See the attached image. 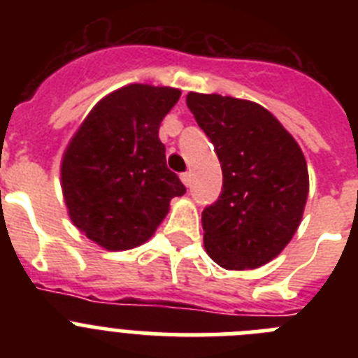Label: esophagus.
I'll use <instances>...</instances> for the list:
<instances>
[{"instance_id": "obj_1", "label": "esophagus", "mask_w": 358, "mask_h": 358, "mask_svg": "<svg viewBox=\"0 0 358 358\" xmlns=\"http://www.w3.org/2000/svg\"><path fill=\"white\" fill-rule=\"evenodd\" d=\"M181 181L185 182L186 186H189V182H192V173H189V172H182L181 173Z\"/></svg>"}]
</instances>
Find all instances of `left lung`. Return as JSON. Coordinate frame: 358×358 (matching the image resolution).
I'll list each match as a JSON object with an SVG mask.
<instances>
[{
	"label": "left lung",
	"mask_w": 358,
	"mask_h": 358,
	"mask_svg": "<svg viewBox=\"0 0 358 358\" xmlns=\"http://www.w3.org/2000/svg\"><path fill=\"white\" fill-rule=\"evenodd\" d=\"M186 103L222 166V192L202 211L206 252L231 271L262 267L301 222L308 195L301 148L255 102L189 93Z\"/></svg>",
	"instance_id": "8db88e82"
}]
</instances>
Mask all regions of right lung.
<instances>
[{
    "mask_svg": "<svg viewBox=\"0 0 358 358\" xmlns=\"http://www.w3.org/2000/svg\"><path fill=\"white\" fill-rule=\"evenodd\" d=\"M179 96L173 87L125 85L93 107L66 148L61 177L69 217L109 251L147 242L170 201L185 195L159 140Z\"/></svg>",
    "mask_w": 358,
    "mask_h": 358,
    "instance_id": "obj_1",
    "label": "right lung"
}]
</instances>
